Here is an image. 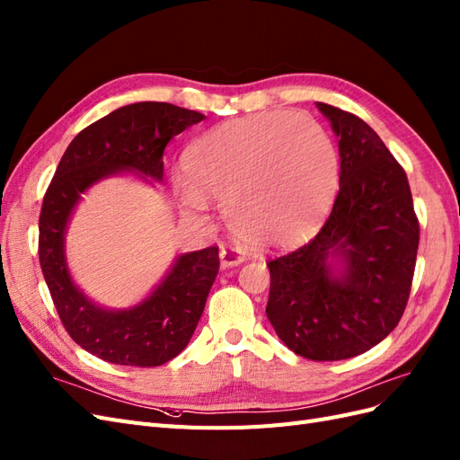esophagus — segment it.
Returning <instances> with one entry per match:
<instances>
[{"mask_svg":"<svg viewBox=\"0 0 460 460\" xmlns=\"http://www.w3.org/2000/svg\"><path fill=\"white\" fill-rule=\"evenodd\" d=\"M219 258H221V264L229 268V266H239L244 261L243 252L239 248H233V246H223L219 251Z\"/></svg>","mask_w":460,"mask_h":460,"instance_id":"obj_1","label":"esophagus"}]
</instances>
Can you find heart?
Listing matches in <instances>:
<instances>
[{"label":"heart","instance_id":"heart-1","mask_svg":"<svg viewBox=\"0 0 460 460\" xmlns=\"http://www.w3.org/2000/svg\"><path fill=\"white\" fill-rule=\"evenodd\" d=\"M181 204L192 214L208 199L226 202L231 229L258 244L306 237L330 212L339 154L308 113L268 111L226 121L196 138L185 155Z\"/></svg>","mask_w":460,"mask_h":460}]
</instances>
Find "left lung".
Returning <instances> with one entry per match:
<instances>
[{"label":"left lung","mask_w":460,"mask_h":460,"mask_svg":"<svg viewBox=\"0 0 460 460\" xmlns=\"http://www.w3.org/2000/svg\"><path fill=\"white\" fill-rule=\"evenodd\" d=\"M318 110L339 138V192L316 237L268 261L266 314L298 357L330 362L358 357L397 327L420 226L404 169L376 130L327 103Z\"/></svg>","instance_id":"left-lung-1"}]
</instances>
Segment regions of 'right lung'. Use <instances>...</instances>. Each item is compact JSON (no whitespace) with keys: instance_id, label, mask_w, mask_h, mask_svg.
Here are the masks:
<instances>
[{"instance_id":"add662e5","label":"right lung","mask_w":460,"mask_h":460,"mask_svg":"<svg viewBox=\"0 0 460 460\" xmlns=\"http://www.w3.org/2000/svg\"><path fill=\"white\" fill-rule=\"evenodd\" d=\"M204 115L165 102L123 106L88 125L65 150L46 190L38 256L65 330L94 357L121 366L152 368L189 345L219 271V248L181 254L140 305L106 310L78 291L65 261V231L75 206L94 182L121 172L164 179V150Z\"/></svg>"}]
</instances>
